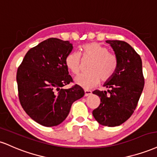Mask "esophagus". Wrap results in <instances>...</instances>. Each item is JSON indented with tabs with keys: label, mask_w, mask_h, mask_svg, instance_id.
Returning a JSON list of instances; mask_svg holds the SVG:
<instances>
[{
	"label": "esophagus",
	"mask_w": 157,
	"mask_h": 157,
	"mask_svg": "<svg viewBox=\"0 0 157 157\" xmlns=\"http://www.w3.org/2000/svg\"><path fill=\"white\" fill-rule=\"evenodd\" d=\"M92 95V91L91 90H84V96H89V95Z\"/></svg>",
	"instance_id": "34e87169"
}]
</instances>
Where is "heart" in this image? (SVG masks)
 Wrapping results in <instances>:
<instances>
[{
    "mask_svg": "<svg viewBox=\"0 0 157 157\" xmlns=\"http://www.w3.org/2000/svg\"><path fill=\"white\" fill-rule=\"evenodd\" d=\"M82 52L84 59H93L90 64V73L77 75L75 78V84L85 90L95 87L100 82H107L115 74L117 62L116 57L109 53L105 46L90 42L82 47ZM65 64L68 69L75 74L81 70V56L78 52H71L66 56Z\"/></svg>",
    "mask_w": 157,
    "mask_h": 157,
    "instance_id": "heart-1",
    "label": "heart"
}]
</instances>
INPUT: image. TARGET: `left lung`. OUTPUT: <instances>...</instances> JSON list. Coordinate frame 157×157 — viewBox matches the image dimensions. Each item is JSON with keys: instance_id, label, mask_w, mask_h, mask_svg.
<instances>
[{"instance_id": "left-lung-1", "label": "left lung", "mask_w": 157, "mask_h": 157, "mask_svg": "<svg viewBox=\"0 0 157 157\" xmlns=\"http://www.w3.org/2000/svg\"><path fill=\"white\" fill-rule=\"evenodd\" d=\"M115 52L117 69L104 86L107 91L95 90L101 99L93 115L101 125L117 126L132 116L144 87V77L140 56L133 48L121 40H106Z\"/></svg>"}]
</instances>
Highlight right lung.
<instances>
[{"mask_svg":"<svg viewBox=\"0 0 157 157\" xmlns=\"http://www.w3.org/2000/svg\"><path fill=\"white\" fill-rule=\"evenodd\" d=\"M73 44L49 38L28 51L17 72L18 95L22 107L31 119L42 126H58L67 117L74 101L84 95L73 82L66 66V56Z\"/></svg>","mask_w":157,"mask_h":157,"instance_id":"right-lung-1","label":"right lung"}]
</instances>
